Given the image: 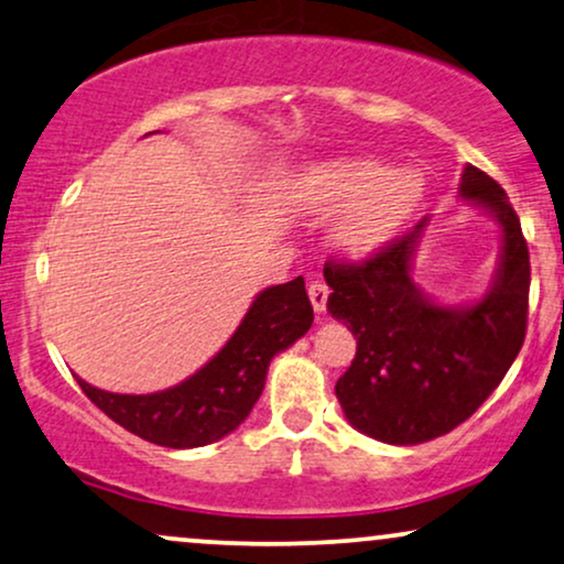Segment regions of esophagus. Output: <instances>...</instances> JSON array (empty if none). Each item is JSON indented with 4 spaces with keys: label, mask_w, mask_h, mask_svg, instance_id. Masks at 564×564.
<instances>
[{
    "label": "esophagus",
    "mask_w": 564,
    "mask_h": 564,
    "mask_svg": "<svg viewBox=\"0 0 564 564\" xmlns=\"http://www.w3.org/2000/svg\"><path fill=\"white\" fill-rule=\"evenodd\" d=\"M327 294H330V289H327L323 281H312L310 283V302H312V306H315L317 315H323V312H325Z\"/></svg>",
    "instance_id": "34e87169"
}]
</instances>
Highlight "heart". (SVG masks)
I'll return each mask as SVG.
<instances>
[{
    "label": "heart",
    "instance_id": "obj_1",
    "mask_svg": "<svg viewBox=\"0 0 564 564\" xmlns=\"http://www.w3.org/2000/svg\"><path fill=\"white\" fill-rule=\"evenodd\" d=\"M296 197L317 216L344 213L333 234L335 245L365 258L409 224L422 205L424 180L416 169H388L375 155H340L306 169Z\"/></svg>",
    "mask_w": 564,
    "mask_h": 564
}]
</instances>
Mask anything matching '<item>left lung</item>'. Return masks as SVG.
<instances>
[{"label":"left lung","mask_w":564,"mask_h":564,"mask_svg":"<svg viewBox=\"0 0 564 564\" xmlns=\"http://www.w3.org/2000/svg\"><path fill=\"white\" fill-rule=\"evenodd\" d=\"M458 195L491 213L502 231L495 281L479 302L437 304L413 283L430 216L361 265H325L327 312L356 338L335 395L354 430L388 445H419L466 422L508 375L525 338L531 262L518 213L500 184L471 163Z\"/></svg>","instance_id":"left-lung-1"}]
</instances>
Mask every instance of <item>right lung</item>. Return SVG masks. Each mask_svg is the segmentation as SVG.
<instances>
[{
	"instance_id": "1",
	"label": "right lung",
	"mask_w": 564,
	"mask_h": 564,
	"mask_svg": "<svg viewBox=\"0 0 564 564\" xmlns=\"http://www.w3.org/2000/svg\"><path fill=\"white\" fill-rule=\"evenodd\" d=\"M304 278L270 286L254 296L226 346L187 380L161 393L124 395L77 384L106 416L153 445L187 451L210 445L245 422L265 388L268 367L312 327Z\"/></svg>"
}]
</instances>
